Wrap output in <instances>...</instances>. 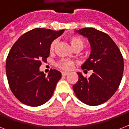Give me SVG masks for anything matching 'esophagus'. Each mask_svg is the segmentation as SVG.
Instances as JSON below:
<instances>
[{
  "label": "esophagus",
  "mask_w": 129,
  "mask_h": 129,
  "mask_svg": "<svg viewBox=\"0 0 129 129\" xmlns=\"http://www.w3.org/2000/svg\"><path fill=\"white\" fill-rule=\"evenodd\" d=\"M68 74L69 73L67 72H61V75H62V76H66V75H68Z\"/></svg>",
  "instance_id": "obj_1"
}]
</instances>
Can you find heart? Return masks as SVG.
<instances>
[{"label": "heart", "instance_id": "1", "mask_svg": "<svg viewBox=\"0 0 129 129\" xmlns=\"http://www.w3.org/2000/svg\"><path fill=\"white\" fill-rule=\"evenodd\" d=\"M69 42L70 43L72 48L75 47H80L82 48L84 45V41L82 38L76 36H72L69 37ZM56 44V40L53 41L50 44L49 49L51 51H53ZM57 66L63 70H70L74 66V62L73 61L68 60V59H62L57 63Z\"/></svg>", "mask_w": 129, "mask_h": 129}]
</instances>
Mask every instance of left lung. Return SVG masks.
<instances>
[{
  "mask_svg": "<svg viewBox=\"0 0 129 129\" xmlns=\"http://www.w3.org/2000/svg\"><path fill=\"white\" fill-rule=\"evenodd\" d=\"M75 32L87 37L90 42L91 53L81 68L92 70L93 74L86 78L80 72L77 73L78 81L73 89L81 102L90 106L100 105L109 100L120 85L124 70L123 57L106 33L90 27Z\"/></svg>",
  "mask_w": 129,
  "mask_h": 129,
  "instance_id": "1",
  "label": "left lung"
}]
</instances>
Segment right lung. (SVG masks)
<instances>
[{"instance_id":"1","label":"right lung","mask_w":129,"mask_h":129,"mask_svg":"<svg viewBox=\"0 0 129 129\" xmlns=\"http://www.w3.org/2000/svg\"><path fill=\"white\" fill-rule=\"evenodd\" d=\"M64 30L36 28L21 35L13 45L6 61V73L13 94L23 104L39 106L52 96L61 74L51 70L46 76L39 71L46 62L51 43Z\"/></svg>"}]
</instances>
